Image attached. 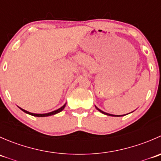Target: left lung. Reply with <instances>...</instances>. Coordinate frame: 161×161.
<instances>
[{"mask_svg":"<svg viewBox=\"0 0 161 161\" xmlns=\"http://www.w3.org/2000/svg\"><path fill=\"white\" fill-rule=\"evenodd\" d=\"M96 107V106H95ZM96 108H97V110H98L100 112H101L102 114H106V115H108V116H112V117H121V116H124V115H114V114H108V113H106V112H104V111H101V110L100 109H99L98 108H97V107H96Z\"/></svg>","mask_w":161,"mask_h":161,"instance_id":"1","label":"left lung"}]
</instances>
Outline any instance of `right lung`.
<instances>
[{
	"mask_svg": "<svg viewBox=\"0 0 161 161\" xmlns=\"http://www.w3.org/2000/svg\"><path fill=\"white\" fill-rule=\"evenodd\" d=\"M65 106H66V103H64V104L63 105L62 107H61V108H58V110H55V111L50 112V113H46V114H34V113H31V112H29V111H25V110L22 109V108H19H19H20V109L22 110V111H23V112H25V113L28 114L32 115V116H35V117H48V116H51V115H53V114H58V113H60V112L62 111L63 110H64V108H65Z\"/></svg>",
	"mask_w": 161,
	"mask_h": 161,
	"instance_id": "add662e5",
	"label": "right lung"
}]
</instances>
